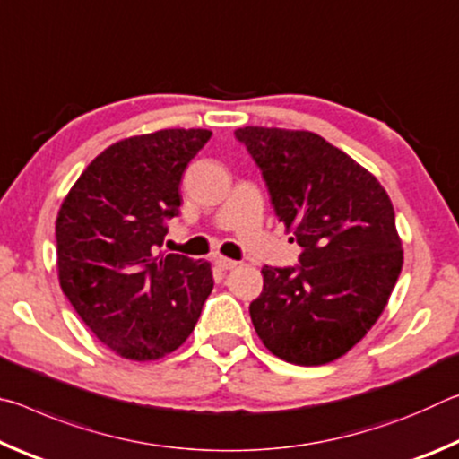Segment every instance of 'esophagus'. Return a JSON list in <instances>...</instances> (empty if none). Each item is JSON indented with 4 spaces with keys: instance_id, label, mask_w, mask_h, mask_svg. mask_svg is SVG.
Listing matches in <instances>:
<instances>
[{
    "instance_id": "34e87169",
    "label": "esophagus",
    "mask_w": 459,
    "mask_h": 459,
    "mask_svg": "<svg viewBox=\"0 0 459 459\" xmlns=\"http://www.w3.org/2000/svg\"><path fill=\"white\" fill-rule=\"evenodd\" d=\"M214 261H216V265H219L222 271H230V269H235L238 265L237 261L227 259V257H216Z\"/></svg>"
}]
</instances>
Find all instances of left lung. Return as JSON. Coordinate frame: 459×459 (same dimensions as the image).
<instances>
[{
  "label": "left lung",
  "instance_id": "obj_1",
  "mask_svg": "<svg viewBox=\"0 0 459 459\" xmlns=\"http://www.w3.org/2000/svg\"><path fill=\"white\" fill-rule=\"evenodd\" d=\"M261 168L298 267H263L248 306L267 351L299 367L344 356L383 314L403 267L391 198L367 168L312 131H235Z\"/></svg>",
  "mask_w": 459,
  "mask_h": 459
}]
</instances>
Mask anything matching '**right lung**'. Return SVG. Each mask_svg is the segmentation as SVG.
I'll return each mask as SVG.
<instances>
[{"mask_svg":"<svg viewBox=\"0 0 459 459\" xmlns=\"http://www.w3.org/2000/svg\"><path fill=\"white\" fill-rule=\"evenodd\" d=\"M208 129L121 139L91 161L62 202L56 265L62 291L91 332L123 359L180 348L212 291L211 263L160 253L180 212L186 166Z\"/></svg>","mask_w":459,"mask_h":459,"instance_id":"1","label":"right lung"}]
</instances>
